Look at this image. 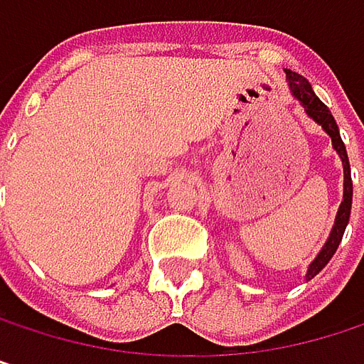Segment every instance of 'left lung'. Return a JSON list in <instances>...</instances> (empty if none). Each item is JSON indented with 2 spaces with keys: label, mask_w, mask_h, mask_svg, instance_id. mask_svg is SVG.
Masks as SVG:
<instances>
[{
  "label": "left lung",
  "mask_w": 364,
  "mask_h": 364,
  "mask_svg": "<svg viewBox=\"0 0 364 364\" xmlns=\"http://www.w3.org/2000/svg\"><path fill=\"white\" fill-rule=\"evenodd\" d=\"M284 73H287V82H289V90H291L293 99H297L299 105H301L304 111L308 113V117L314 119V122L327 132L328 136H331V145H333V149L337 151V156H339V160H341V166H343V200H341V204H339V208H337L335 223H333V228H331V234H328L325 247L321 249V253L314 257V261L308 265L306 280H312V278L327 265L328 261H331V257L335 255L339 242H341V238H343L346 225H348V221H350V210H352V177H350V162H348L346 145H343V141H341V136H339L337 122H335V117L331 115L328 107L316 97V95H314L310 82H308L304 75H299V73H295V71H291V69H284Z\"/></svg>",
  "instance_id": "left-lung-1"
}]
</instances>
